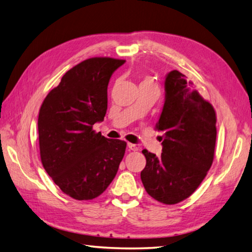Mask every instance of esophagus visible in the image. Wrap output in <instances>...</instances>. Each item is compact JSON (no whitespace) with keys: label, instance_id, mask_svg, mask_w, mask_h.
Wrapping results in <instances>:
<instances>
[{"label":"esophagus","instance_id":"esophagus-1","mask_svg":"<svg viewBox=\"0 0 252 252\" xmlns=\"http://www.w3.org/2000/svg\"><path fill=\"white\" fill-rule=\"evenodd\" d=\"M127 149H129V151L135 152L137 151V146L135 144H132V143H127Z\"/></svg>","mask_w":252,"mask_h":252}]
</instances>
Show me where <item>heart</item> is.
I'll return each mask as SVG.
<instances>
[{
	"instance_id": "obj_1",
	"label": "heart",
	"mask_w": 252,
	"mask_h": 252,
	"mask_svg": "<svg viewBox=\"0 0 252 252\" xmlns=\"http://www.w3.org/2000/svg\"><path fill=\"white\" fill-rule=\"evenodd\" d=\"M142 84H145V85H155L154 83H153V81L151 80L150 77H145L144 80H143V82H142Z\"/></svg>"
}]
</instances>
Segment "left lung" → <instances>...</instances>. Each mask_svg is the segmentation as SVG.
<instances>
[{"mask_svg": "<svg viewBox=\"0 0 252 252\" xmlns=\"http://www.w3.org/2000/svg\"><path fill=\"white\" fill-rule=\"evenodd\" d=\"M216 115L213 106L193 90L179 71L165 78V101L156 123L161 133V155L147 150L141 171L143 186L152 198L176 204L193 193L205 178L214 158Z\"/></svg>", "mask_w": 252, "mask_h": 252, "instance_id": "8db88e82", "label": "left lung"}]
</instances>
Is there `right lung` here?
I'll use <instances>...</instances> for the list:
<instances>
[{"mask_svg":"<svg viewBox=\"0 0 252 252\" xmlns=\"http://www.w3.org/2000/svg\"><path fill=\"white\" fill-rule=\"evenodd\" d=\"M125 60L92 58L64 74L38 117L41 162L64 193L75 200L100 195L117 175L126 143L109 140L93 126L107 112L110 77Z\"/></svg>","mask_w":252,"mask_h":252,"instance_id":"add662e5","label":"right lung"}]
</instances>
